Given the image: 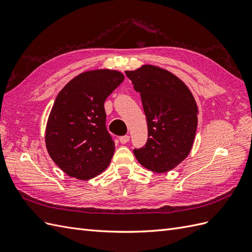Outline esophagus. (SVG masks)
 Wrapping results in <instances>:
<instances>
[{"label": "esophagus", "instance_id": "esophagus-1", "mask_svg": "<svg viewBox=\"0 0 252 252\" xmlns=\"http://www.w3.org/2000/svg\"><path fill=\"white\" fill-rule=\"evenodd\" d=\"M129 139H130V136L129 135H122V136H120L119 140L122 144H126L129 141Z\"/></svg>", "mask_w": 252, "mask_h": 252}]
</instances>
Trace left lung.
Instances as JSON below:
<instances>
[{
	"mask_svg": "<svg viewBox=\"0 0 252 252\" xmlns=\"http://www.w3.org/2000/svg\"><path fill=\"white\" fill-rule=\"evenodd\" d=\"M125 73L141 94L148 127L146 144L133 154L145 168L169 171L191 150L197 126L194 97L178 77L159 67L144 65Z\"/></svg>",
	"mask_w": 252,
	"mask_h": 252,
	"instance_id": "8db88e82",
	"label": "left lung"
}]
</instances>
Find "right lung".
<instances>
[{
    "mask_svg": "<svg viewBox=\"0 0 252 252\" xmlns=\"http://www.w3.org/2000/svg\"><path fill=\"white\" fill-rule=\"evenodd\" d=\"M123 80L117 70H90L59 93L45 142L52 161L69 177L90 180L108 167L114 142L106 128L104 102Z\"/></svg>",
    "mask_w": 252,
    "mask_h": 252,
    "instance_id": "add662e5",
    "label": "right lung"
}]
</instances>
